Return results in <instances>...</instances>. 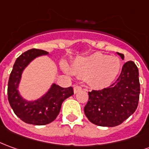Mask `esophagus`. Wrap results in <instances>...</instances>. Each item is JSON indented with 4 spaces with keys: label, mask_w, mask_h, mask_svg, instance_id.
I'll list each match as a JSON object with an SVG mask.
<instances>
[{
    "label": "esophagus",
    "mask_w": 149,
    "mask_h": 149,
    "mask_svg": "<svg viewBox=\"0 0 149 149\" xmlns=\"http://www.w3.org/2000/svg\"><path fill=\"white\" fill-rule=\"evenodd\" d=\"M81 85H73V90H74V93H77L79 90H81Z\"/></svg>",
    "instance_id": "1"
}]
</instances>
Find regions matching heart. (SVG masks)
Returning <instances> with one entry per match:
<instances>
[{
  "mask_svg": "<svg viewBox=\"0 0 149 149\" xmlns=\"http://www.w3.org/2000/svg\"><path fill=\"white\" fill-rule=\"evenodd\" d=\"M64 69L68 68L64 66ZM72 72L81 78H88L95 88H103L115 80L120 71V61L117 57L94 53L87 57L78 58L72 62Z\"/></svg>",
  "mask_w": 149,
  "mask_h": 149,
  "instance_id": "1",
  "label": "heart"
}]
</instances>
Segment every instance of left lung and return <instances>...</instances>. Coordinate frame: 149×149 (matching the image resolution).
I'll list each match as a JSON object with an SVG mask.
<instances>
[{
	"instance_id": "8db88e82",
	"label": "left lung",
	"mask_w": 149,
	"mask_h": 149,
	"mask_svg": "<svg viewBox=\"0 0 149 149\" xmlns=\"http://www.w3.org/2000/svg\"><path fill=\"white\" fill-rule=\"evenodd\" d=\"M123 60V54L118 53ZM138 68L133 61L123 64L116 81L107 88L89 92L84 111L89 121L102 127L121 124L136 111L140 98Z\"/></svg>"
}]
</instances>
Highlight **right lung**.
<instances>
[{
  "mask_svg": "<svg viewBox=\"0 0 149 149\" xmlns=\"http://www.w3.org/2000/svg\"><path fill=\"white\" fill-rule=\"evenodd\" d=\"M43 50H28L18 57L13 64L8 82V100L13 112L22 121L34 125H45L56 118L64 100L73 94V89L62 88L54 84L40 99L28 102L19 95L18 84L23 69L35 57L47 55Z\"/></svg>",
  "mask_w": 149,
  "mask_h": 149,
  "instance_id": "obj_1",
  "label": "right lung"
}]
</instances>
